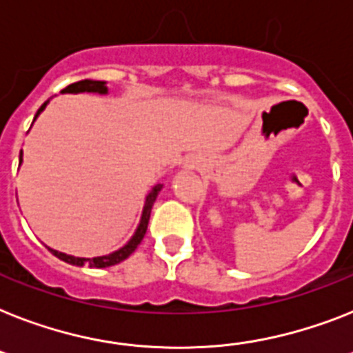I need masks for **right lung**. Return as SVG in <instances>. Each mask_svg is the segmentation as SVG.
Segmentation results:
<instances>
[{
    "label": "right lung",
    "mask_w": 353,
    "mask_h": 353,
    "mask_svg": "<svg viewBox=\"0 0 353 353\" xmlns=\"http://www.w3.org/2000/svg\"><path fill=\"white\" fill-rule=\"evenodd\" d=\"M65 93H79V92H97V93H106V86H104V81H88V79H84V81H79V83L74 84H68L65 90ZM46 103L41 104V108L37 110L36 117L39 115L43 110H45ZM34 117V121H36ZM19 162H21V153H19ZM162 189V185H155V188L151 189V193L148 194L145 198V205H144V211H142V218H141V225L137 229V232L133 234L130 241H128L126 245L122 247V249L115 250L113 254H108V256H99V258H92V260H86V258H75V256H68V254H63V252H57V250L50 249V252L54 256H57L59 260L66 261L70 265H79V267H83V265H88V267H93V269H104V267H112V265H117L121 261H124L128 256L137 249V247L141 245L142 238L145 234V229H148V222H150V214H151V208H153V202L157 200V194L159 191Z\"/></svg>",
    "instance_id": "add662e5"
}]
</instances>
